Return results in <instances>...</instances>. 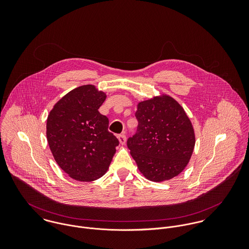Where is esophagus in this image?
<instances>
[{"label": "esophagus", "mask_w": 249, "mask_h": 249, "mask_svg": "<svg viewBox=\"0 0 249 249\" xmlns=\"http://www.w3.org/2000/svg\"><path fill=\"white\" fill-rule=\"evenodd\" d=\"M118 139H119V141H120V143L121 144H125V142H126V137H125V135L123 133V134H120V135H118Z\"/></svg>", "instance_id": "34e87169"}]
</instances>
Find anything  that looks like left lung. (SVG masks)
<instances>
[{
  "label": "left lung",
  "mask_w": 249,
  "mask_h": 249,
  "mask_svg": "<svg viewBox=\"0 0 249 249\" xmlns=\"http://www.w3.org/2000/svg\"><path fill=\"white\" fill-rule=\"evenodd\" d=\"M135 116L138 127L128 138L127 147L139 171L153 182L176 178L188 165L196 143L183 107L162 95L139 103Z\"/></svg>",
  "instance_id": "1"
}]
</instances>
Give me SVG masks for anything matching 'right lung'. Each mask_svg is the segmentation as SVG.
Instances as JSON below:
<instances>
[{
	"mask_svg": "<svg viewBox=\"0 0 249 249\" xmlns=\"http://www.w3.org/2000/svg\"><path fill=\"white\" fill-rule=\"evenodd\" d=\"M107 99L94 85L66 94L47 119V140L58 166L72 179L94 181L108 170L119 144L108 131V118L99 112Z\"/></svg>",
	"mask_w": 249,
	"mask_h": 249,
	"instance_id": "add662e5",
	"label": "right lung"
}]
</instances>
